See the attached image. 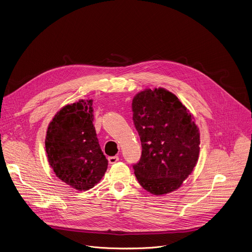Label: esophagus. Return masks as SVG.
I'll return each mask as SVG.
<instances>
[{
	"label": "esophagus",
	"instance_id": "34e87169",
	"mask_svg": "<svg viewBox=\"0 0 252 252\" xmlns=\"http://www.w3.org/2000/svg\"><path fill=\"white\" fill-rule=\"evenodd\" d=\"M118 160H119V157L118 156H114V157H109L108 158V161H109L110 164L116 163Z\"/></svg>",
	"mask_w": 252,
	"mask_h": 252
}]
</instances>
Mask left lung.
Here are the masks:
<instances>
[{
    "label": "left lung",
    "instance_id": "left-lung-1",
    "mask_svg": "<svg viewBox=\"0 0 252 252\" xmlns=\"http://www.w3.org/2000/svg\"><path fill=\"white\" fill-rule=\"evenodd\" d=\"M142 155L133 165L139 184L156 196L179 189L200 154V130L185 105L169 91L145 89L132 99Z\"/></svg>",
    "mask_w": 252,
    "mask_h": 252
}]
</instances>
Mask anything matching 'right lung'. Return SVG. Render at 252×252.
<instances>
[{
    "instance_id": "add662e5",
    "label": "right lung",
    "mask_w": 252,
    "mask_h": 252,
    "mask_svg": "<svg viewBox=\"0 0 252 252\" xmlns=\"http://www.w3.org/2000/svg\"><path fill=\"white\" fill-rule=\"evenodd\" d=\"M93 101L80 99L62 107L49 124L45 139L55 175L79 191L94 187L108 166L94 126Z\"/></svg>"
}]
</instances>
